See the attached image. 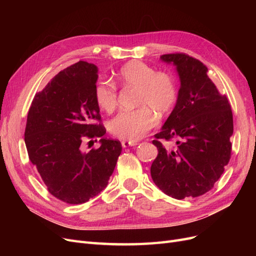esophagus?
<instances>
[{
	"label": "esophagus",
	"instance_id": "obj_1",
	"mask_svg": "<svg viewBox=\"0 0 256 256\" xmlns=\"http://www.w3.org/2000/svg\"><path fill=\"white\" fill-rule=\"evenodd\" d=\"M138 145V142L136 141H122V147H129V146H136Z\"/></svg>",
	"mask_w": 256,
	"mask_h": 256
}]
</instances>
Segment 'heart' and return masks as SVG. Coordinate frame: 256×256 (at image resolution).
Returning a JSON list of instances; mask_svg holds the SVG:
<instances>
[{"instance_id": "obj_1", "label": "heart", "mask_w": 256, "mask_h": 256, "mask_svg": "<svg viewBox=\"0 0 256 256\" xmlns=\"http://www.w3.org/2000/svg\"><path fill=\"white\" fill-rule=\"evenodd\" d=\"M118 84L122 88H136V106L132 111L120 112L109 122L110 132L118 138L138 141L157 125L159 115H166L177 102L178 90L174 76L166 72H156L141 60L122 66L118 74ZM94 97L100 109L111 113L118 106V92L114 83L100 79L96 82Z\"/></svg>"}]
</instances>
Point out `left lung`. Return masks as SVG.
I'll list each match as a JSON object with an SVG mask.
<instances>
[{"mask_svg":"<svg viewBox=\"0 0 256 256\" xmlns=\"http://www.w3.org/2000/svg\"><path fill=\"white\" fill-rule=\"evenodd\" d=\"M161 60L176 66L180 88L174 110L154 134L158 154L150 166L152 178L168 196L198 198L214 188L230 159L233 113L202 62L186 53L164 54ZM161 138H177L176 147L166 150Z\"/></svg>","mask_w":256,"mask_h":256,"instance_id":"8db88e82","label":"left lung"}]
</instances>
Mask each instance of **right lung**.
I'll list each match as a JSON object with an SVG mask.
<instances>
[{"label":"right lung","mask_w":256,"mask_h":256,"mask_svg":"<svg viewBox=\"0 0 256 256\" xmlns=\"http://www.w3.org/2000/svg\"><path fill=\"white\" fill-rule=\"evenodd\" d=\"M97 72L84 60L65 68L36 92L28 114L24 141L30 161L51 194L67 204H82L99 194L122 152L120 141L104 138L94 97ZM98 137L99 149L82 152L84 140Z\"/></svg>","instance_id":"right-lung-1"}]
</instances>
